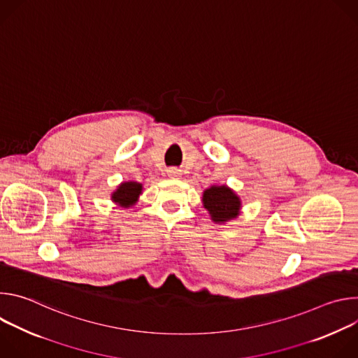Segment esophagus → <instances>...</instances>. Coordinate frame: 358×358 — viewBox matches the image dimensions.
<instances>
[{"label": "esophagus", "mask_w": 358, "mask_h": 358, "mask_svg": "<svg viewBox=\"0 0 358 358\" xmlns=\"http://www.w3.org/2000/svg\"><path fill=\"white\" fill-rule=\"evenodd\" d=\"M167 174H169L170 178H178V177H180V171H178L177 169H170V170L167 171Z\"/></svg>", "instance_id": "1"}]
</instances>
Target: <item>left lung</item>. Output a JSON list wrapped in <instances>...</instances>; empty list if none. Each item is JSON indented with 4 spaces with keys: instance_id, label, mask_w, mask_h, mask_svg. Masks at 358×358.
<instances>
[{
    "instance_id": "left-lung-1",
    "label": "left lung",
    "mask_w": 358,
    "mask_h": 358,
    "mask_svg": "<svg viewBox=\"0 0 358 358\" xmlns=\"http://www.w3.org/2000/svg\"><path fill=\"white\" fill-rule=\"evenodd\" d=\"M202 203L215 224H225L241 213V198L227 185H213L202 194Z\"/></svg>"
}]
</instances>
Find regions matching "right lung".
<instances>
[{"label":"right lung","instance_id":"add662e5","mask_svg":"<svg viewBox=\"0 0 358 358\" xmlns=\"http://www.w3.org/2000/svg\"><path fill=\"white\" fill-rule=\"evenodd\" d=\"M143 191V185L136 181L122 182L117 189L112 194V201L123 208H129L137 202L140 194Z\"/></svg>","mask_w":358,"mask_h":358}]
</instances>
